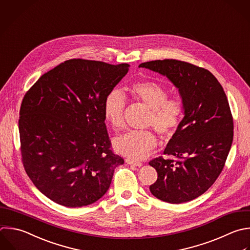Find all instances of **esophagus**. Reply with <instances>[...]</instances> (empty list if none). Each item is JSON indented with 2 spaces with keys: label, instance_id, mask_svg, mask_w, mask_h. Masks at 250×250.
I'll list each match as a JSON object with an SVG mask.
<instances>
[{
  "label": "esophagus",
  "instance_id": "esophagus-1",
  "mask_svg": "<svg viewBox=\"0 0 250 250\" xmlns=\"http://www.w3.org/2000/svg\"><path fill=\"white\" fill-rule=\"evenodd\" d=\"M125 161H126L128 164H130V165H135V166H138V167H141V166L143 165L142 162H138V161H135V160L130 159V158H126Z\"/></svg>",
  "mask_w": 250,
  "mask_h": 250
}]
</instances>
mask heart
I'll use <instances>...</instances> for the list:
<instances>
[{"instance_id": "1", "label": "heart", "mask_w": 250, "mask_h": 250, "mask_svg": "<svg viewBox=\"0 0 250 250\" xmlns=\"http://www.w3.org/2000/svg\"><path fill=\"white\" fill-rule=\"evenodd\" d=\"M129 90L137 101L150 108L146 125L153 127L162 138L173 137L184 117L183 101L178 97L168 98L167 89L155 81H138L131 84ZM126 104L127 100L118 89L110 90L104 99V119L115 130L124 128ZM156 144V138L150 131H130L114 140L116 150L135 160L146 158Z\"/></svg>"}]
</instances>
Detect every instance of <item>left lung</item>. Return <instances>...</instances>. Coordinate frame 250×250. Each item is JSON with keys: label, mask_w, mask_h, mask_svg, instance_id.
<instances>
[{"label": "left lung", "mask_w": 250, "mask_h": 250, "mask_svg": "<svg viewBox=\"0 0 250 250\" xmlns=\"http://www.w3.org/2000/svg\"><path fill=\"white\" fill-rule=\"evenodd\" d=\"M140 67L165 75L178 89L185 116L164 149L176 159L153 158L157 180L150 192L169 203H183L204 193L221 174L233 138L227 96L207 69L177 60H157Z\"/></svg>", "instance_id": "obj_1"}]
</instances>
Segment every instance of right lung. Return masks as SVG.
<instances>
[{
    "label": "right lung",
    "mask_w": 250,
    "mask_h": 250,
    "mask_svg": "<svg viewBox=\"0 0 250 250\" xmlns=\"http://www.w3.org/2000/svg\"><path fill=\"white\" fill-rule=\"evenodd\" d=\"M128 70V63L72 59L26 92L19 120L21 160L35 187L58 204L96 202L124 163L111 149L104 103Z\"/></svg>",
    "instance_id": "1"
}]
</instances>
